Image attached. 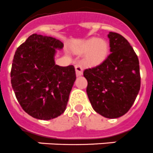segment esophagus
<instances>
[{"label":"esophagus","mask_w":153,"mask_h":153,"mask_svg":"<svg viewBox=\"0 0 153 153\" xmlns=\"http://www.w3.org/2000/svg\"><path fill=\"white\" fill-rule=\"evenodd\" d=\"M75 71H76V75L77 76H80L83 74V68H82V66L81 64H76L75 65Z\"/></svg>","instance_id":"obj_1"}]
</instances>
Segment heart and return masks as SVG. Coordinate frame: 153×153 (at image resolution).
<instances>
[{"instance_id":"heart-1","label":"heart","mask_w":153,"mask_h":153,"mask_svg":"<svg viewBox=\"0 0 153 153\" xmlns=\"http://www.w3.org/2000/svg\"><path fill=\"white\" fill-rule=\"evenodd\" d=\"M108 48L109 47L107 41L94 37L81 44L76 48V51L79 54H86V63L95 65L102 63L107 58Z\"/></svg>"}]
</instances>
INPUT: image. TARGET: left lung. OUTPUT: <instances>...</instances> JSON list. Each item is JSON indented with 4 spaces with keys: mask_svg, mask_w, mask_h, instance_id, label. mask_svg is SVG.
I'll return each mask as SVG.
<instances>
[{
    "mask_svg": "<svg viewBox=\"0 0 153 153\" xmlns=\"http://www.w3.org/2000/svg\"><path fill=\"white\" fill-rule=\"evenodd\" d=\"M111 54L99 65L85 69L86 88L93 109L108 119L127 112L140 89L139 62L132 47L123 36L109 32Z\"/></svg>",
    "mask_w": 153,
    "mask_h": 153,
    "instance_id": "8db88e82",
    "label": "left lung"
}]
</instances>
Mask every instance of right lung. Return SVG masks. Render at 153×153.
Wrapping results in <instances>:
<instances>
[{
	"instance_id": "right-lung-1",
	"label": "right lung",
	"mask_w": 153,
	"mask_h": 153,
	"mask_svg": "<svg viewBox=\"0 0 153 153\" xmlns=\"http://www.w3.org/2000/svg\"><path fill=\"white\" fill-rule=\"evenodd\" d=\"M56 38L33 34L17 48L10 71L11 85L20 105L35 119L49 120L66 108L76 75L75 67L54 63Z\"/></svg>"
}]
</instances>
